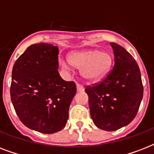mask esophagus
I'll list each match as a JSON object with an SVG mask.
<instances>
[{
    "mask_svg": "<svg viewBox=\"0 0 154 154\" xmlns=\"http://www.w3.org/2000/svg\"><path fill=\"white\" fill-rule=\"evenodd\" d=\"M85 90V87L82 85L77 84V92H83Z\"/></svg>",
    "mask_w": 154,
    "mask_h": 154,
    "instance_id": "34e87169",
    "label": "esophagus"
}]
</instances>
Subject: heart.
I'll list each match as a JSON object with an SVG mask.
<instances>
[{
	"mask_svg": "<svg viewBox=\"0 0 154 154\" xmlns=\"http://www.w3.org/2000/svg\"><path fill=\"white\" fill-rule=\"evenodd\" d=\"M112 57L109 53L98 49H85L69 54V60L60 59V67L69 71L70 64L81 69V74L88 82H96L105 78L112 66Z\"/></svg>",
	"mask_w": 154,
	"mask_h": 154,
	"instance_id": "b5f03b06",
	"label": "heart"
}]
</instances>
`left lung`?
Masks as SVG:
<instances>
[{
    "label": "left lung",
    "mask_w": 154,
    "mask_h": 154,
    "mask_svg": "<svg viewBox=\"0 0 154 154\" xmlns=\"http://www.w3.org/2000/svg\"><path fill=\"white\" fill-rule=\"evenodd\" d=\"M114 65L101 83L87 87L90 116L94 125L115 131L134 119L143 97L141 72L136 60L119 45L110 42Z\"/></svg>",
    "instance_id": "1"
}]
</instances>
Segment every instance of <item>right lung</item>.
<instances>
[{"label":"right lung","mask_w":154,"mask_h":154,"mask_svg":"<svg viewBox=\"0 0 154 154\" xmlns=\"http://www.w3.org/2000/svg\"><path fill=\"white\" fill-rule=\"evenodd\" d=\"M59 49L40 43L28 47L13 65L11 101L25 126L42 134L65 128L76 85L58 72Z\"/></svg>","instance_id":"1"}]
</instances>
